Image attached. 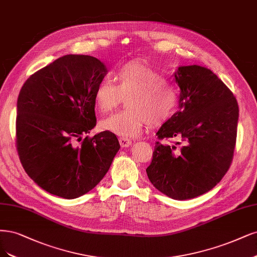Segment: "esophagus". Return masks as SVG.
I'll use <instances>...</instances> for the list:
<instances>
[{
	"mask_svg": "<svg viewBox=\"0 0 257 257\" xmlns=\"http://www.w3.org/2000/svg\"><path fill=\"white\" fill-rule=\"evenodd\" d=\"M119 141H120V145L122 148H126L132 145V140L128 138H125V137H120Z\"/></svg>",
	"mask_w": 257,
	"mask_h": 257,
	"instance_id": "1",
	"label": "esophagus"
}]
</instances>
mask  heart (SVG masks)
Wrapping results in <instances>:
<instances>
[{
    "label": "heart",
    "instance_id": "b5f03b06",
    "mask_svg": "<svg viewBox=\"0 0 257 257\" xmlns=\"http://www.w3.org/2000/svg\"><path fill=\"white\" fill-rule=\"evenodd\" d=\"M114 82L103 79L96 85L93 101L96 109L107 113L126 98L125 110L101 122L103 130L116 135L135 136L148 122L161 125L171 118L179 105V90L168 84L161 73L139 61L120 67L114 74Z\"/></svg>",
    "mask_w": 257,
    "mask_h": 257
}]
</instances>
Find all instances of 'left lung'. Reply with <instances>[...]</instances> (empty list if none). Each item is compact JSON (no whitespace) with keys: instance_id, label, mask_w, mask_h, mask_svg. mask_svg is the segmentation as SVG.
Here are the masks:
<instances>
[{"instance_id":"obj_1","label":"left lung","mask_w":257,"mask_h":257,"mask_svg":"<svg viewBox=\"0 0 257 257\" xmlns=\"http://www.w3.org/2000/svg\"><path fill=\"white\" fill-rule=\"evenodd\" d=\"M174 76L181 88L180 109L157 132L147 174L166 196L187 200L213 189L229 169L239 108L233 92L209 69L184 66Z\"/></svg>"}]
</instances>
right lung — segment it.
<instances>
[{
  "instance_id": "obj_1",
  "label": "right lung",
  "mask_w": 257,
  "mask_h": 257,
  "mask_svg": "<svg viewBox=\"0 0 257 257\" xmlns=\"http://www.w3.org/2000/svg\"><path fill=\"white\" fill-rule=\"evenodd\" d=\"M107 69L88 55L59 57L32 74L17 102L16 147L25 172L46 191L75 199L94 188L120 149L96 119L93 92Z\"/></svg>"
}]
</instances>
